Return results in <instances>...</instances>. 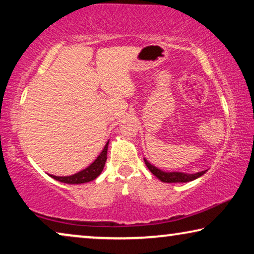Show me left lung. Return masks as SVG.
Wrapping results in <instances>:
<instances>
[{
	"label": "left lung",
	"instance_id": "1",
	"mask_svg": "<svg viewBox=\"0 0 254 254\" xmlns=\"http://www.w3.org/2000/svg\"><path fill=\"white\" fill-rule=\"evenodd\" d=\"M145 165L148 166V169L152 172V175H155L157 178L161 180L163 183H189L192 182V180L199 178L206 173L207 170L201 172H196V173H185V172H166V171H162L158 168H156L155 165H152L151 163H149L147 161V158H144Z\"/></svg>",
	"mask_w": 254,
	"mask_h": 254
}]
</instances>
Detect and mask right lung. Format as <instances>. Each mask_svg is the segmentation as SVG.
I'll return each instance as SVG.
<instances>
[{
    "label": "right lung",
    "instance_id": "add662e5",
    "mask_svg": "<svg viewBox=\"0 0 254 254\" xmlns=\"http://www.w3.org/2000/svg\"><path fill=\"white\" fill-rule=\"evenodd\" d=\"M107 148H109V142L105 144V147H104L103 151L98 155V157H97L88 168L83 169L82 171L75 173V175L65 177H59L53 175L50 176L55 180H58V182H61L64 184H70V185L92 182V180H95L97 177L102 173L104 166H105V162L107 159Z\"/></svg>",
    "mask_w": 254,
    "mask_h": 254
}]
</instances>
